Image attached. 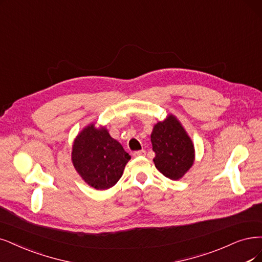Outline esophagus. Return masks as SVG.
Returning a JSON list of instances; mask_svg holds the SVG:
<instances>
[{"mask_svg":"<svg viewBox=\"0 0 262 262\" xmlns=\"http://www.w3.org/2000/svg\"><path fill=\"white\" fill-rule=\"evenodd\" d=\"M144 156H146V151H144V150L135 151V152L133 153V157H135V158H137V157H144Z\"/></svg>","mask_w":262,"mask_h":262,"instance_id":"obj_1","label":"esophagus"}]
</instances>
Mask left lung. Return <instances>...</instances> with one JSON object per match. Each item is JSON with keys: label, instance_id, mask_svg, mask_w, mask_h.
Segmentation results:
<instances>
[{"label": "left lung", "instance_id": "left-lung-1", "mask_svg": "<svg viewBox=\"0 0 262 262\" xmlns=\"http://www.w3.org/2000/svg\"><path fill=\"white\" fill-rule=\"evenodd\" d=\"M153 159L156 167L164 176L177 180L192 166L194 161V147L173 115L154 126L151 134Z\"/></svg>", "mask_w": 262, "mask_h": 262}]
</instances>
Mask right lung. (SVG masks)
Returning <instances> with one entry per match:
<instances>
[{
  "mask_svg": "<svg viewBox=\"0 0 262 262\" xmlns=\"http://www.w3.org/2000/svg\"><path fill=\"white\" fill-rule=\"evenodd\" d=\"M129 160L130 156L122 144L113 139L105 128L98 129L94 124L84 128L72 148L75 169L85 182L97 190L113 187Z\"/></svg>",
  "mask_w": 262,
  "mask_h": 262,
  "instance_id": "obj_1",
  "label": "right lung"
}]
</instances>
